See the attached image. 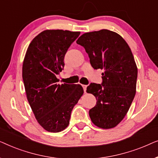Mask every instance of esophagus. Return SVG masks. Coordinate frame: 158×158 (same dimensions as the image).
<instances>
[{"label": "esophagus", "mask_w": 158, "mask_h": 158, "mask_svg": "<svg viewBox=\"0 0 158 158\" xmlns=\"http://www.w3.org/2000/svg\"><path fill=\"white\" fill-rule=\"evenodd\" d=\"M82 86H83V88L84 92L85 93V91H86V88H87V85H83Z\"/></svg>", "instance_id": "34e87169"}]
</instances>
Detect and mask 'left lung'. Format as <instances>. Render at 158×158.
Returning <instances> with one entry per match:
<instances>
[{"label":"left lung","mask_w":158,"mask_h":158,"mask_svg":"<svg viewBox=\"0 0 158 158\" xmlns=\"http://www.w3.org/2000/svg\"><path fill=\"white\" fill-rule=\"evenodd\" d=\"M76 42L85 48L93 68L104 70L102 83H90L86 90L97 100L89 111L90 119L100 128H114L136 94L137 68L131 49L119 34L107 29L83 34Z\"/></svg>","instance_id":"left-lung-1"}]
</instances>
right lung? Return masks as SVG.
<instances>
[{
	"label": "right lung",
	"instance_id": "obj_1",
	"mask_svg": "<svg viewBox=\"0 0 158 158\" xmlns=\"http://www.w3.org/2000/svg\"><path fill=\"white\" fill-rule=\"evenodd\" d=\"M81 32L45 30L31 41L22 67L24 88L39 124L50 132H60L70 123L71 111L83 94L81 85L57 83L64 57Z\"/></svg>",
	"mask_w": 158,
	"mask_h": 158
}]
</instances>
